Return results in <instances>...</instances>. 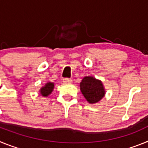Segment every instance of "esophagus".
<instances>
[{"mask_svg": "<svg viewBox=\"0 0 148 148\" xmlns=\"http://www.w3.org/2000/svg\"><path fill=\"white\" fill-rule=\"evenodd\" d=\"M63 82H64V83H71L72 79H70V78H65L63 79Z\"/></svg>", "mask_w": 148, "mask_h": 148, "instance_id": "obj_1", "label": "esophagus"}]
</instances>
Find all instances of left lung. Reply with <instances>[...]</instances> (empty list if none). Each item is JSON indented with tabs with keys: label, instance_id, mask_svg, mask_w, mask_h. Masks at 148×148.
<instances>
[{
	"label": "left lung",
	"instance_id": "left-lung-1",
	"mask_svg": "<svg viewBox=\"0 0 148 148\" xmlns=\"http://www.w3.org/2000/svg\"><path fill=\"white\" fill-rule=\"evenodd\" d=\"M80 89L90 104L99 102L105 95L102 82L92 76H85L80 83Z\"/></svg>",
	"mask_w": 148,
	"mask_h": 148
}]
</instances>
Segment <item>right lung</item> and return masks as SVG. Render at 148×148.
<instances>
[{
  "label": "right lung",
  "instance_id": "obj_1",
  "mask_svg": "<svg viewBox=\"0 0 148 148\" xmlns=\"http://www.w3.org/2000/svg\"><path fill=\"white\" fill-rule=\"evenodd\" d=\"M53 89H54V83H53V82H47L44 87L40 88V95L44 96V97H47L48 95L53 92Z\"/></svg>",
  "mask_w": 148,
  "mask_h": 148
}]
</instances>
